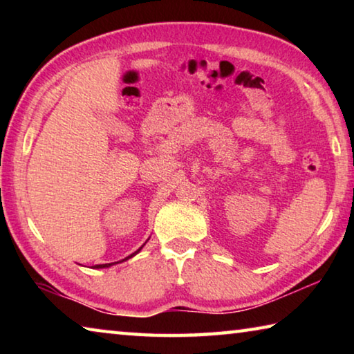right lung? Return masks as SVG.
I'll list each match as a JSON object with an SVG mask.
<instances>
[{
  "instance_id": "right-lung-1",
  "label": "right lung",
  "mask_w": 354,
  "mask_h": 354,
  "mask_svg": "<svg viewBox=\"0 0 354 354\" xmlns=\"http://www.w3.org/2000/svg\"><path fill=\"white\" fill-rule=\"evenodd\" d=\"M140 250H142V247H140L139 250H137V251H136V253H133V254H131V256H128V257H127V259H129V257H133L134 254H137V253H139V251H140ZM111 266H112V263H101V266H95V267H97V268H104V267H111Z\"/></svg>"
}]
</instances>
